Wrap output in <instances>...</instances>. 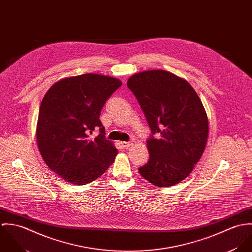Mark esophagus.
I'll return each mask as SVG.
<instances>
[{"label": "esophagus", "mask_w": 252, "mask_h": 252, "mask_svg": "<svg viewBox=\"0 0 252 252\" xmlns=\"http://www.w3.org/2000/svg\"><path fill=\"white\" fill-rule=\"evenodd\" d=\"M130 144H131L130 142H121V143H120V145H121L122 148H124V149H127V148L130 146Z\"/></svg>", "instance_id": "obj_1"}]
</instances>
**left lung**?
Instances as JSON below:
<instances>
[{
	"label": "left lung",
	"instance_id": "8db88e82",
	"mask_svg": "<svg viewBox=\"0 0 252 252\" xmlns=\"http://www.w3.org/2000/svg\"><path fill=\"white\" fill-rule=\"evenodd\" d=\"M127 86L151 130L149 160L140 174L158 187L178 184L192 172L207 144L209 121L199 96L186 80L163 70L135 73Z\"/></svg>",
	"mask_w": 252,
	"mask_h": 252
}]
</instances>
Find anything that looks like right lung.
<instances>
[{
  "label": "right lung",
  "mask_w": 252,
  "mask_h": 252,
  "mask_svg": "<svg viewBox=\"0 0 252 252\" xmlns=\"http://www.w3.org/2000/svg\"><path fill=\"white\" fill-rule=\"evenodd\" d=\"M121 84L111 76L84 73L57 81L44 95L36 142L45 164L63 180L84 185L101 177L114 162L118 151L105 138L99 117ZM95 127L100 134L90 139Z\"/></svg>",
  "instance_id": "add662e5"
}]
</instances>
